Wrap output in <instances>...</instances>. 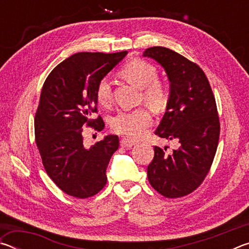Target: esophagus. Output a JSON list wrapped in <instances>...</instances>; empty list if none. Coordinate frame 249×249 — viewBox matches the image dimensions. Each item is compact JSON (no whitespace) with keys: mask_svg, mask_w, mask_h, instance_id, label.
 <instances>
[{"mask_svg":"<svg viewBox=\"0 0 249 249\" xmlns=\"http://www.w3.org/2000/svg\"><path fill=\"white\" fill-rule=\"evenodd\" d=\"M135 145H136V142L130 141L128 138H123V140H121V146L125 147V148H130V147H133Z\"/></svg>","mask_w":249,"mask_h":249,"instance_id":"34e87169","label":"esophagus"}]
</instances>
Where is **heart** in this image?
Returning a JSON list of instances; mask_svg holds the SVG:
<instances>
[{
	"label": "heart",
	"instance_id": "heart-1",
	"mask_svg": "<svg viewBox=\"0 0 249 249\" xmlns=\"http://www.w3.org/2000/svg\"><path fill=\"white\" fill-rule=\"evenodd\" d=\"M122 74L129 82L142 88V95L146 102L154 107H161L168 101V89L166 84L158 80V70L154 65L142 59H134L122 69ZM96 99L103 107H108L113 101L111 81L102 78L96 86ZM153 124V116L149 109L145 107L124 111L117 114L112 121L114 132L133 140L145 136Z\"/></svg>",
	"mask_w": 249,
	"mask_h": 249
}]
</instances>
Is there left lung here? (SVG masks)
<instances>
[{
	"label": "left lung",
	"instance_id": "obj_1",
	"mask_svg": "<svg viewBox=\"0 0 249 249\" xmlns=\"http://www.w3.org/2000/svg\"><path fill=\"white\" fill-rule=\"evenodd\" d=\"M144 57L165 68L170 81L167 111L155 134L177 140L171 154L155 146L147 168L149 183L160 195L175 199L200 187L209 174L220 138V119L210 82L199 66L166 47H150Z\"/></svg>",
	"mask_w": 249,
	"mask_h": 249
}]
</instances>
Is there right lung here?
Here are the masks:
<instances>
[{
  "label": "right lung",
  "instance_id": "1",
  "mask_svg": "<svg viewBox=\"0 0 249 249\" xmlns=\"http://www.w3.org/2000/svg\"><path fill=\"white\" fill-rule=\"evenodd\" d=\"M127 52L78 53L49 73L35 115V140L46 172L66 195L87 199L107 184V168L120 146L107 135L90 148L83 144V126L104 128L98 113L96 86Z\"/></svg>",
  "mask_w": 249,
  "mask_h": 249
}]
</instances>
